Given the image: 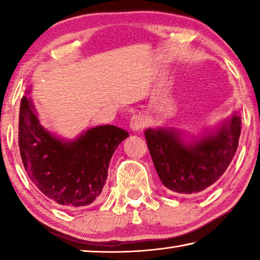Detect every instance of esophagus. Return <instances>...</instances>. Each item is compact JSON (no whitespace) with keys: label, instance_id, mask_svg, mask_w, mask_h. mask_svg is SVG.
I'll use <instances>...</instances> for the list:
<instances>
[{"label":"esophagus","instance_id":"obj_1","mask_svg":"<svg viewBox=\"0 0 260 260\" xmlns=\"http://www.w3.org/2000/svg\"><path fill=\"white\" fill-rule=\"evenodd\" d=\"M144 126H146V118L141 116V114H135V116L131 118L129 127L132 131L139 132L141 129H143Z\"/></svg>","mask_w":260,"mask_h":260}]
</instances>
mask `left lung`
Returning <instances> with one entry per match:
<instances>
[{
  "mask_svg": "<svg viewBox=\"0 0 260 260\" xmlns=\"http://www.w3.org/2000/svg\"><path fill=\"white\" fill-rule=\"evenodd\" d=\"M242 121L234 113L214 132L192 141L173 128L144 132L153 165L162 184L178 193H197L225 173L239 146Z\"/></svg>",
  "mask_w": 260,
  "mask_h": 260,
  "instance_id": "left-lung-1",
  "label": "left lung"
}]
</instances>
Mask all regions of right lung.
I'll use <instances>...</instances> for the list:
<instances>
[{"label": "right lung", "mask_w": 260, "mask_h": 260, "mask_svg": "<svg viewBox=\"0 0 260 260\" xmlns=\"http://www.w3.org/2000/svg\"><path fill=\"white\" fill-rule=\"evenodd\" d=\"M19 151L30 181L47 199L68 209L89 205L101 196L109 164L127 131L93 127L72 141L51 134L38 119L32 100L19 110Z\"/></svg>", "instance_id": "obj_1"}]
</instances>
